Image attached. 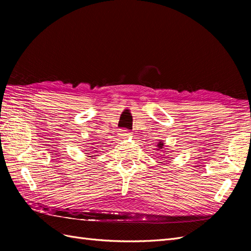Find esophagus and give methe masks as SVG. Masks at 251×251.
Masks as SVG:
<instances>
[{
    "label": "esophagus",
    "mask_w": 251,
    "mask_h": 251,
    "mask_svg": "<svg viewBox=\"0 0 251 251\" xmlns=\"http://www.w3.org/2000/svg\"><path fill=\"white\" fill-rule=\"evenodd\" d=\"M120 136H126V135H130V133H128L126 130H123L120 133H119Z\"/></svg>",
    "instance_id": "34e87169"
}]
</instances>
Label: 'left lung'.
<instances>
[{
    "label": "left lung",
    "mask_w": 251,
    "mask_h": 251,
    "mask_svg": "<svg viewBox=\"0 0 251 251\" xmlns=\"http://www.w3.org/2000/svg\"><path fill=\"white\" fill-rule=\"evenodd\" d=\"M157 147H158L157 150H162V149H163V142H159V143L157 144Z\"/></svg>",
    "instance_id": "obj_1"
}]
</instances>
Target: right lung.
Returning a JSON list of instances; mask_svg holds the SVG:
<instances>
[{"mask_svg": "<svg viewBox=\"0 0 251 251\" xmlns=\"http://www.w3.org/2000/svg\"><path fill=\"white\" fill-rule=\"evenodd\" d=\"M90 157H91V156H90Z\"/></svg>", "mask_w": 251, "mask_h": 251, "instance_id": "1", "label": "right lung"}]
</instances>
